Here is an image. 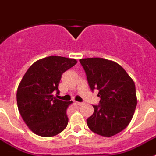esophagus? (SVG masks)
<instances>
[{
	"label": "esophagus",
	"mask_w": 156,
	"mask_h": 156,
	"mask_svg": "<svg viewBox=\"0 0 156 156\" xmlns=\"http://www.w3.org/2000/svg\"><path fill=\"white\" fill-rule=\"evenodd\" d=\"M76 104L80 106V105H83V103H82V102H76Z\"/></svg>",
	"instance_id": "esophagus-1"
}]
</instances>
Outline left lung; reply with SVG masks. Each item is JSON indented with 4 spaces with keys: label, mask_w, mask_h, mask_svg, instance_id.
Here are the masks:
<instances>
[{
    "label": "left lung",
    "mask_w": 156,
    "mask_h": 156,
    "mask_svg": "<svg viewBox=\"0 0 156 156\" xmlns=\"http://www.w3.org/2000/svg\"><path fill=\"white\" fill-rule=\"evenodd\" d=\"M92 91H99V105L87 120L92 132L110 137L120 133L130 123L137 105L136 86L125 69L118 63L102 58L79 59Z\"/></svg>",
    "instance_id": "1"
}]
</instances>
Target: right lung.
I'll return each instance as SVG.
<instances>
[{
  "mask_svg": "<svg viewBox=\"0 0 156 156\" xmlns=\"http://www.w3.org/2000/svg\"><path fill=\"white\" fill-rule=\"evenodd\" d=\"M77 63L74 58L49 56L34 62L23 75L16 93L19 112L23 121L35 134L54 136L66 129V109L72 101L54 97L59 93L62 73Z\"/></svg>",
  "mask_w": 156,
  "mask_h": 156,
  "instance_id": "obj_1",
  "label": "right lung"
}]
</instances>
